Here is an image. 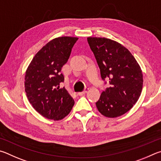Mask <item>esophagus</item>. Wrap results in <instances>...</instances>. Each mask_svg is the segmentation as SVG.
<instances>
[{
	"mask_svg": "<svg viewBox=\"0 0 161 161\" xmlns=\"http://www.w3.org/2000/svg\"><path fill=\"white\" fill-rule=\"evenodd\" d=\"M88 88H86L84 89V91H82V92H79L78 93V95H85L87 92H88Z\"/></svg>",
	"mask_w": 161,
	"mask_h": 161,
	"instance_id": "obj_1",
	"label": "esophagus"
}]
</instances>
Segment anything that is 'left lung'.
I'll use <instances>...</instances> for the list:
<instances>
[{
    "mask_svg": "<svg viewBox=\"0 0 161 161\" xmlns=\"http://www.w3.org/2000/svg\"><path fill=\"white\" fill-rule=\"evenodd\" d=\"M103 80L109 87L103 91L96 106L107 117H117L125 114L137 102L142 93V69L130 52L112 39L88 37Z\"/></svg>",
    "mask_w": 161,
    "mask_h": 161,
    "instance_id": "8db88e82",
    "label": "left lung"
}]
</instances>
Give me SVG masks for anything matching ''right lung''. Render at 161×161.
<instances>
[{"label": "right lung", "instance_id": "1", "mask_svg": "<svg viewBox=\"0 0 161 161\" xmlns=\"http://www.w3.org/2000/svg\"><path fill=\"white\" fill-rule=\"evenodd\" d=\"M78 39L70 36L52 39L36 53L26 70L27 99L36 112L49 119H64L74 105L67 90L60 88L64 81L61 71Z\"/></svg>", "mask_w": 161, "mask_h": 161}]
</instances>
